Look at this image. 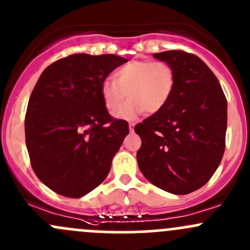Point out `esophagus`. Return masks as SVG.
Wrapping results in <instances>:
<instances>
[{
    "instance_id": "obj_1",
    "label": "esophagus",
    "mask_w": 250,
    "mask_h": 250,
    "mask_svg": "<svg viewBox=\"0 0 250 250\" xmlns=\"http://www.w3.org/2000/svg\"><path fill=\"white\" fill-rule=\"evenodd\" d=\"M134 127H135V123H129V130L130 132H133V130H134Z\"/></svg>"
}]
</instances>
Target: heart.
<instances>
[{
	"instance_id": "b5f03b06",
	"label": "heart",
	"mask_w": 250,
	"mask_h": 250,
	"mask_svg": "<svg viewBox=\"0 0 250 250\" xmlns=\"http://www.w3.org/2000/svg\"><path fill=\"white\" fill-rule=\"evenodd\" d=\"M175 84V74L169 64L151 60H133L115 72V80L103 81L100 93L110 112L119 108L126 97L131 99L116 112L120 120L132 121L144 111L156 113L169 102Z\"/></svg>"
}]
</instances>
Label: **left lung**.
Here are the masks:
<instances>
[{
    "label": "left lung",
    "instance_id": "1",
    "mask_svg": "<svg viewBox=\"0 0 250 250\" xmlns=\"http://www.w3.org/2000/svg\"><path fill=\"white\" fill-rule=\"evenodd\" d=\"M169 64L175 84L169 102L134 127L143 175L157 188L186 195L208 183L225 151L228 102L211 70L183 50L155 53Z\"/></svg>",
    "mask_w": 250,
    "mask_h": 250
}]
</instances>
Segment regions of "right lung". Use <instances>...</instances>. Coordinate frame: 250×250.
<instances>
[{
	"mask_svg": "<svg viewBox=\"0 0 250 250\" xmlns=\"http://www.w3.org/2000/svg\"><path fill=\"white\" fill-rule=\"evenodd\" d=\"M127 62L113 54H72L40 76L25 115V141L35 174L54 192L80 198L109 174L129 127L111 117L100 88Z\"/></svg>",
	"mask_w": 250,
	"mask_h": 250,
	"instance_id": "add662e5",
	"label": "right lung"
}]
</instances>
